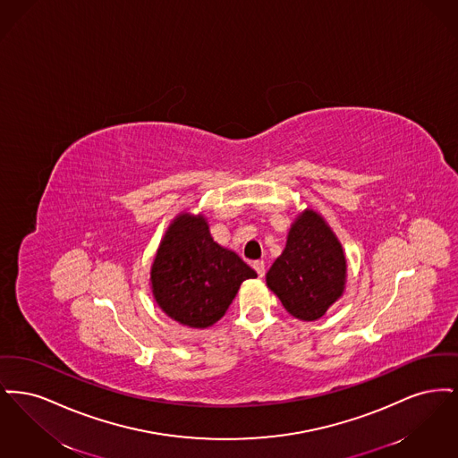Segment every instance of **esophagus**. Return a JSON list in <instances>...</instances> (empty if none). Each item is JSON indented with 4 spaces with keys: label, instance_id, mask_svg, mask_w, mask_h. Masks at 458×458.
Here are the masks:
<instances>
[{
    "label": "esophagus",
    "instance_id": "1",
    "mask_svg": "<svg viewBox=\"0 0 458 458\" xmlns=\"http://www.w3.org/2000/svg\"><path fill=\"white\" fill-rule=\"evenodd\" d=\"M254 269H256V273L259 275V278H262L264 276V273H266V264H264V261H254Z\"/></svg>",
    "mask_w": 458,
    "mask_h": 458
}]
</instances>
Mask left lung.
I'll use <instances>...</instances> for the list:
<instances>
[{
	"mask_svg": "<svg viewBox=\"0 0 458 458\" xmlns=\"http://www.w3.org/2000/svg\"><path fill=\"white\" fill-rule=\"evenodd\" d=\"M347 258L321 213L307 208L290 225L286 245L266 273L267 288L301 321H318L345 292Z\"/></svg>",
	"mask_w": 458,
	"mask_h": 458,
	"instance_id": "obj_1",
	"label": "left lung"
}]
</instances>
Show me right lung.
<instances>
[{
	"label": "right lung",
	"mask_w": 458,
	"mask_h": 458,
	"mask_svg": "<svg viewBox=\"0 0 458 458\" xmlns=\"http://www.w3.org/2000/svg\"><path fill=\"white\" fill-rule=\"evenodd\" d=\"M256 276L237 252L215 242L202 213L182 211L159 242L149 284L168 318L204 329L225 316L240 284Z\"/></svg>",
	"instance_id": "obj_1"
}]
</instances>
